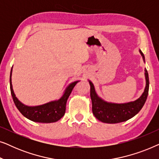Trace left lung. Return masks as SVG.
Here are the masks:
<instances>
[{
	"label": "left lung",
	"mask_w": 159,
	"mask_h": 159,
	"mask_svg": "<svg viewBox=\"0 0 159 159\" xmlns=\"http://www.w3.org/2000/svg\"><path fill=\"white\" fill-rule=\"evenodd\" d=\"M143 60L145 56L143 52L140 51ZM145 76L146 85L143 95L138 100L127 103H107L98 96L95 91L92 82L89 81L90 85V98L92 100L93 114L99 121L108 124H116L122 122L132 118L141 110L146 101L149 90L148 73L145 69Z\"/></svg>",
	"instance_id": "8db88e82"
}]
</instances>
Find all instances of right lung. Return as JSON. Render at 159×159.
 Segmentation results:
<instances>
[{
	"mask_svg": "<svg viewBox=\"0 0 159 159\" xmlns=\"http://www.w3.org/2000/svg\"><path fill=\"white\" fill-rule=\"evenodd\" d=\"M11 73L10 75V88L13 100L16 108L21 112V114L30 120L40 123H51L56 122L59 120L64 116L66 111V104L68 98L70 95L73 88L79 81L74 82L69 85L65 90L64 94L59 100L45 103L44 105L38 106H27L24 105L17 99L12 88L11 84Z\"/></svg>",
	"mask_w": 159,
	"mask_h": 159,
	"instance_id": "obj_1",
	"label": "right lung"
}]
</instances>
